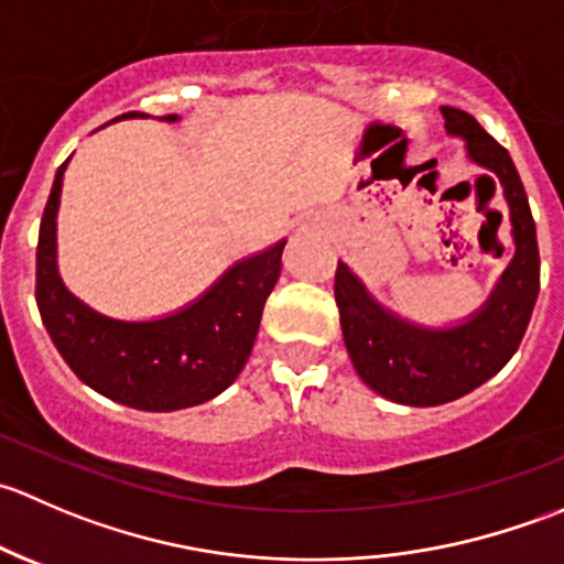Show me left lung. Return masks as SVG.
<instances>
[{
	"instance_id": "8db88e82",
	"label": "left lung",
	"mask_w": 564,
	"mask_h": 564,
	"mask_svg": "<svg viewBox=\"0 0 564 564\" xmlns=\"http://www.w3.org/2000/svg\"><path fill=\"white\" fill-rule=\"evenodd\" d=\"M447 133L460 135L475 163L502 182L516 253L488 303L469 322L425 329L384 311L346 264L335 270V303L346 349L362 382L406 406L456 401L499 373L524 338L540 292V253L527 191L513 158L471 113L442 106Z\"/></svg>"
}]
</instances>
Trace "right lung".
I'll return each mask as SVG.
<instances>
[{
    "label": "right lung",
    "instance_id": "1",
    "mask_svg": "<svg viewBox=\"0 0 564 564\" xmlns=\"http://www.w3.org/2000/svg\"><path fill=\"white\" fill-rule=\"evenodd\" d=\"M65 166L67 161L56 169L40 220L35 272L40 318L62 360L95 392L144 412H174L224 392L246 368L286 242L242 259L204 297L166 318L100 316L73 297L56 272V209Z\"/></svg>",
    "mask_w": 564,
    "mask_h": 564
}]
</instances>
